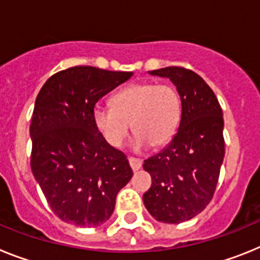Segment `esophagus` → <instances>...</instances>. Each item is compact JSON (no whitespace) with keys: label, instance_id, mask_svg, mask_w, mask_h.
<instances>
[{"label":"esophagus","instance_id":"obj_1","mask_svg":"<svg viewBox=\"0 0 260 260\" xmlns=\"http://www.w3.org/2000/svg\"><path fill=\"white\" fill-rule=\"evenodd\" d=\"M128 161H129L131 168H132L133 171L140 170V168H141V165H143L141 159H139V158H135V157H129V158H128Z\"/></svg>","mask_w":260,"mask_h":260}]
</instances>
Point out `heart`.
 <instances>
[{"mask_svg":"<svg viewBox=\"0 0 260 260\" xmlns=\"http://www.w3.org/2000/svg\"><path fill=\"white\" fill-rule=\"evenodd\" d=\"M112 107L98 105L92 120L103 139L119 148L129 132L135 133L136 149L161 148L177 135L182 121L183 102L175 86L169 83H132L112 96Z\"/></svg>","mask_w":260,"mask_h":260,"instance_id":"obj_1","label":"heart"}]
</instances>
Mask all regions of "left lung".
<instances>
[{
  "label": "left lung",
  "mask_w": 260,
  "mask_h": 260,
  "mask_svg": "<svg viewBox=\"0 0 260 260\" xmlns=\"http://www.w3.org/2000/svg\"><path fill=\"white\" fill-rule=\"evenodd\" d=\"M149 74L170 78L182 96L183 111L169 145L144 161L152 186L143 200L157 221L179 224L204 211L213 198L225 155L222 110L195 72L168 67Z\"/></svg>",
  "instance_id": "left-lung-1"
}]
</instances>
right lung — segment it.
Here are the masks:
<instances>
[{
	"mask_svg": "<svg viewBox=\"0 0 260 260\" xmlns=\"http://www.w3.org/2000/svg\"><path fill=\"white\" fill-rule=\"evenodd\" d=\"M132 72L73 67L49 77L36 96L31 170L60 220L95 228L111 217L117 192L133 173L127 157L103 139L95 103Z\"/></svg>",
	"mask_w": 260,
	"mask_h": 260,
	"instance_id": "add662e5",
	"label": "right lung"
}]
</instances>
